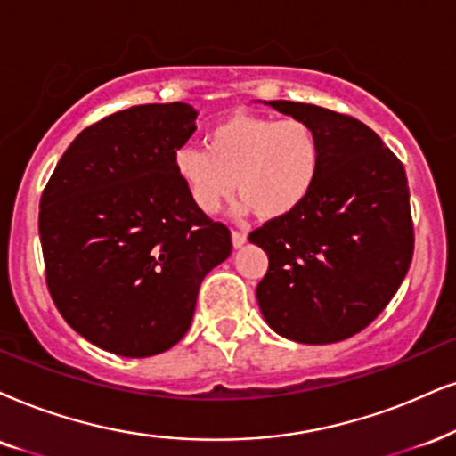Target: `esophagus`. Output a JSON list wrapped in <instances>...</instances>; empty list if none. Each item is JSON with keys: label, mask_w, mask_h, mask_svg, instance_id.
<instances>
[{"label": "esophagus", "mask_w": 456, "mask_h": 456, "mask_svg": "<svg viewBox=\"0 0 456 456\" xmlns=\"http://www.w3.org/2000/svg\"><path fill=\"white\" fill-rule=\"evenodd\" d=\"M246 240H248V235L244 232H238V229H233V232H232V241H233L235 248L244 246Z\"/></svg>", "instance_id": "obj_1"}]
</instances>
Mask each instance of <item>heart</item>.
<instances>
[{
  "instance_id": "obj_1",
  "label": "heart",
  "mask_w": 456,
  "mask_h": 456,
  "mask_svg": "<svg viewBox=\"0 0 456 456\" xmlns=\"http://www.w3.org/2000/svg\"><path fill=\"white\" fill-rule=\"evenodd\" d=\"M320 158V138L303 119L235 113L206 134V149H178L175 168L201 212H216L238 187L258 216L278 218L307 198Z\"/></svg>"
}]
</instances>
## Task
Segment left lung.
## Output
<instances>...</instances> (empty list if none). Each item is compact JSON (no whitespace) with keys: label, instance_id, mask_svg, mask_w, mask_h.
Returning <instances> with one entry per match:
<instances>
[{"label":"left lung","instance_id":"obj_1","mask_svg":"<svg viewBox=\"0 0 456 456\" xmlns=\"http://www.w3.org/2000/svg\"><path fill=\"white\" fill-rule=\"evenodd\" d=\"M320 138V172L307 198L250 233L267 252L256 286L267 324L297 343L349 338L379 318L414 252L404 164L360 119L330 109L271 101Z\"/></svg>","mask_w":456,"mask_h":456}]
</instances>
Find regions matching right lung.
I'll return each mask as SVG.
<instances>
[{"label": "right lung", "instance_id": "1", "mask_svg": "<svg viewBox=\"0 0 456 456\" xmlns=\"http://www.w3.org/2000/svg\"><path fill=\"white\" fill-rule=\"evenodd\" d=\"M185 102L136 105L88 126L42 200L45 284L75 332L124 357L185 337L201 280L232 255V232L193 204L175 155L195 132Z\"/></svg>", "mask_w": 456, "mask_h": 456}]
</instances>
